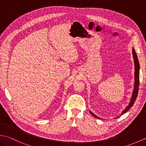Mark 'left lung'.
<instances>
[{
  "label": "left lung",
  "mask_w": 146,
  "mask_h": 146,
  "mask_svg": "<svg viewBox=\"0 0 146 146\" xmlns=\"http://www.w3.org/2000/svg\"><path fill=\"white\" fill-rule=\"evenodd\" d=\"M132 54H133V57H134V64H135V84H134V92H133V94L132 96V98H131V100L130 102V104H129V105L127 107L125 108V109L122 111V114H121V115H123V113H126L127 111L130 108H131L132 106L133 105H134V102L136 100V98H137V95H138V92H139V60H138V58H137V54H136V52L134 50V49H132ZM90 112L91 113V114L93 116L97 118V119H100V118L97 117L93 113L92 111H90Z\"/></svg>",
  "instance_id": "left-lung-1"
}]
</instances>
